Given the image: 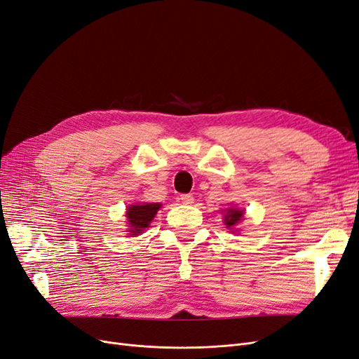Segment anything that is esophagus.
I'll return each mask as SVG.
<instances>
[{
  "mask_svg": "<svg viewBox=\"0 0 359 359\" xmlns=\"http://www.w3.org/2000/svg\"><path fill=\"white\" fill-rule=\"evenodd\" d=\"M180 200L184 205H193L194 203V197L191 194H181Z\"/></svg>",
  "mask_w": 359,
  "mask_h": 359,
  "instance_id": "1",
  "label": "esophagus"
}]
</instances>
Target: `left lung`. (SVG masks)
Instances as JSON below:
<instances>
[{
  "instance_id": "8db88e82",
  "label": "left lung",
  "mask_w": 359,
  "mask_h": 359,
  "mask_svg": "<svg viewBox=\"0 0 359 359\" xmlns=\"http://www.w3.org/2000/svg\"><path fill=\"white\" fill-rule=\"evenodd\" d=\"M243 215H245V210L229 208L228 210H225L224 224L226 225V228L231 229L233 226H236V225L243 219Z\"/></svg>"
}]
</instances>
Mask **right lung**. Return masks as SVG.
I'll list each match as a JSON object with an SVG mask.
<instances>
[{"label": "right lung", "mask_w": 359, "mask_h": 359, "mask_svg": "<svg viewBox=\"0 0 359 359\" xmlns=\"http://www.w3.org/2000/svg\"><path fill=\"white\" fill-rule=\"evenodd\" d=\"M162 208L161 203H141V205H130L126 209L125 217L128 218V233L131 237L140 236L153 221L154 215Z\"/></svg>", "instance_id": "add662e5"}]
</instances>
